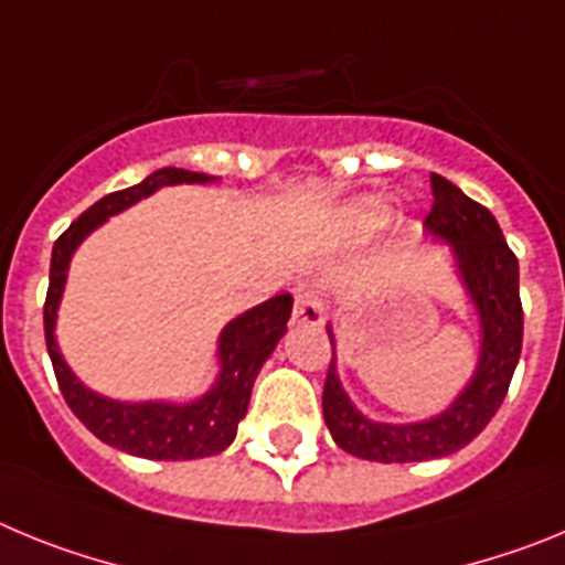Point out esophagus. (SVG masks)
<instances>
[{
	"label": "esophagus",
	"instance_id": "obj_1",
	"mask_svg": "<svg viewBox=\"0 0 565 565\" xmlns=\"http://www.w3.org/2000/svg\"><path fill=\"white\" fill-rule=\"evenodd\" d=\"M326 317V306L322 297L313 288H297L294 294V322L297 326H319Z\"/></svg>",
	"mask_w": 565,
	"mask_h": 565
}]
</instances>
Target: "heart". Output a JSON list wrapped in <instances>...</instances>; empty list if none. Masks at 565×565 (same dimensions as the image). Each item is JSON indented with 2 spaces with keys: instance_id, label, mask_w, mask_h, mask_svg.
I'll list each match as a JSON object with an SVG mask.
<instances>
[{
  "instance_id": "1",
  "label": "heart",
  "mask_w": 565,
  "mask_h": 565,
  "mask_svg": "<svg viewBox=\"0 0 565 565\" xmlns=\"http://www.w3.org/2000/svg\"><path fill=\"white\" fill-rule=\"evenodd\" d=\"M387 221H391V212H387L382 203H362V206L353 212V226L362 234L379 232V228L387 226Z\"/></svg>"
}]
</instances>
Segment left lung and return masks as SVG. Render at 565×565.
<instances>
[{
  "label": "left lung",
  "instance_id": "8db88e82",
  "mask_svg": "<svg viewBox=\"0 0 565 565\" xmlns=\"http://www.w3.org/2000/svg\"><path fill=\"white\" fill-rule=\"evenodd\" d=\"M430 186L436 201L424 223L456 248L463 282L481 313V362L467 391L438 418L422 424H376L348 402L331 359L322 391L328 430L344 452L367 461H430L467 447L503 404L521 359L523 306L515 252L507 246L501 226L487 206L436 172L430 174Z\"/></svg>",
  "mask_w": 565,
  "mask_h": 565
}]
</instances>
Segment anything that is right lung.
Returning a JSON list of instances; mask_svg holds the SVG:
<instances>
[{"label":"right lung","mask_w":565,"mask_h":565,"mask_svg":"<svg viewBox=\"0 0 565 565\" xmlns=\"http://www.w3.org/2000/svg\"><path fill=\"white\" fill-rule=\"evenodd\" d=\"M212 181L203 172H186V169H158L147 181L121 192L104 194L102 201L93 203L78 221L70 223L67 232L56 239L53 259H50V286L44 297V342H47L50 362L56 371L58 391L70 411L76 413L78 422L87 427L104 444L124 450L129 456L152 458V461H192V458L217 456L226 450L237 436L239 418L246 416L248 398H252L254 379L259 367L271 356L279 337L286 333V322L291 317V294H277L263 306L252 308L234 322H228L221 333V362L223 373L212 391L192 404H121L89 393L64 364L56 348L53 326H56V308L62 299L64 279H67L70 257L76 246L96 226H102L109 214L121 212L141 201L154 189L169 183H206Z\"/></svg>","instance_id":"obj_1"}]
</instances>
